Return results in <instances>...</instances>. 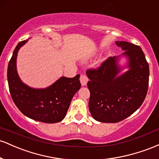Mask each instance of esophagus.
Wrapping results in <instances>:
<instances>
[{
    "label": "esophagus",
    "instance_id": "esophagus-1",
    "mask_svg": "<svg viewBox=\"0 0 159 159\" xmlns=\"http://www.w3.org/2000/svg\"><path fill=\"white\" fill-rule=\"evenodd\" d=\"M80 81H81V84L82 86H85L88 82V78L85 75H81L80 77Z\"/></svg>",
    "mask_w": 159,
    "mask_h": 159
}]
</instances>
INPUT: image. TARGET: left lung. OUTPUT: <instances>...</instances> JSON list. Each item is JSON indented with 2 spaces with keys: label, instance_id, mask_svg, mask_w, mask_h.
<instances>
[{
  "label": "left lung",
  "instance_id": "left-lung-1",
  "mask_svg": "<svg viewBox=\"0 0 159 159\" xmlns=\"http://www.w3.org/2000/svg\"><path fill=\"white\" fill-rule=\"evenodd\" d=\"M116 44L129 58V71L117 76L121 69L116 57H111L97 68L86 72L90 79V114L102 123H118L132 115L143 102L148 90L149 64L141 48L124 41Z\"/></svg>",
  "mask_w": 159,
  "mask_h": 159
}]
</instances>
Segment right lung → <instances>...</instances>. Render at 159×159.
I'll use <instances>...</instances> for the list:
<instances>
[{
	"label": "right lung",
	"mask_w": 159,
	"mask_h": 159,
	"mask_svg": "<svg viewBox=\"0 0 159 159\" xmlns=\"http://www.w3.org/2000/svg\"><path fill=\"white\" fill-rule=\"evenodd\" d=\"M24 40L16 47L7 69V80L12 101L30 119L46 123L61 122L66 116L72 98L81 88L80 75L61 77L45 89H33L21 82L16 71V57Z\"/></svg>",
	"instance_id": "1"
}]
</instances>
